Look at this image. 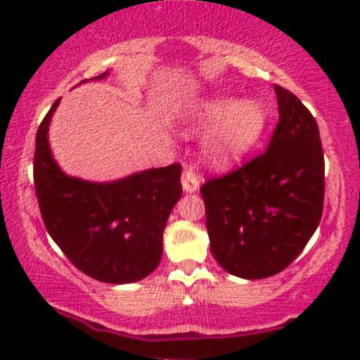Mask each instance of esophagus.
<instances>
[{
    "label": "esophagus",
    "mask_w": 360,
    "mask_h": 360,
    "mask_svg": "<svg viewBox=\"0 0 360 360\" xmlns=\"http://www.w3.org/2000/svg\"><path fill=\"white\" fill-rule=\"evenodd\" d=\"M181 183H183V190L186 191V193H195V191L198 190L200 179H198V174L190 167V169H186L183 172V179H181Z\"/></svg>",
    "instance_id": "obj_1"
}]
</instances>
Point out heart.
<instances>
[{
  "label": "heart",
  "instance_id": "heart-1",
  "mask_svg": "<svg viewBox=\"0 0 360 360\" xmlns=\"http://www.w3.org/2000/svg\"><path fill=\"white\" fill-rule=\"evenodd\" d=\"M179 123L186 134L214 123L203 139V153L216 165H224L256 143L264 125V110L254 99L233 103L228 97H203L186 104Z\"/></svg>",
  "mask_w": 360,
  "mask_h": 360
}]
</instances>
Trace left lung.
Segmentation results:
<instances>
[{
  "mask_svg": "<svg viewBox=\"0 0 360 360\" xmlns=\"http://www.w3.org/2000/svg\"><path fill=\"white\" fill-rule=\"evenodd\" d=\"M278 123L268 148L200 186L210 250L231 275L266 278L289 266L324 209V151L303 103L275 85Z\"/></svg>",
  "mask_w": 360,
  "mask_h": 360,
  "instance_id": "left-lung-1",
  "label": "left lung"
}]
</instances>
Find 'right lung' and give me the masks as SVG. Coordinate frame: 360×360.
<instances>
[{
	"label": "right lung",
	"mask_w": 360,
	"mask_h": 360,
	"mask_svg": "<svg viewBox=\"0 0 360 360\" xmlns=\"http://www.w3.org/2000/svg\"><path fill=\"white\" fill-rule=\"evenodd\" d=\"M59 101L39 123L32 163L46 231L89 277L108 284L141 281L162 257L167 219L183 195L181 165L143 170L112 183L66 176L52 158L46 136Z\"/></svg>",
	"instance_id": "right-lung-1"
}]
</instances>
